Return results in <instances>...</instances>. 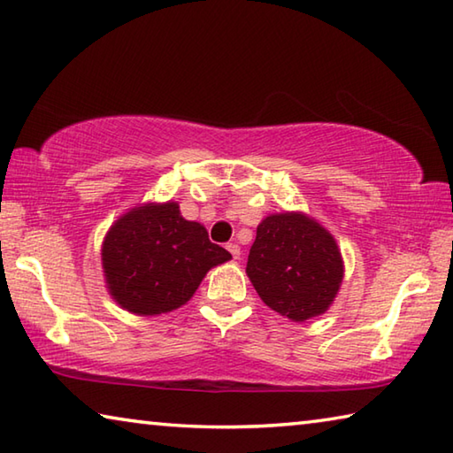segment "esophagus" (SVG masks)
<instances>
[{
	"label": "esophagus",
	"mask_w": 453,
	"mask_h": 453,
	"mask_svg": "<svg viewBox=\"0 0 453 453\" xmlns=\"http://www.w3.org/2000/svg\"><path fill=\"white\" fill-rule=\"evenodd\" d=\"M226 248H227V251H229V253L234 255V259H240V255H242L240 245H237V243H227Z\"/></svg>",
	"instance_id": "1"
}]
</instances>
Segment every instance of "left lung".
<instances>
[{"label": "left lung", "instance_id": "8db88e82", "mask_svg": "<svg viewBox=\"0 0 453 453\" xmlns=\"http://www.w3.org/2000/svg\"><path fill=\"white\" fill-rule=\"evenodd\" d=\"M245 271L267 307L303 323L331 307L344 265L334 237L319 221L285 211L257 226Z\"/></svg>", "mask_w": 453, "mask_h": 453}]
</instances>
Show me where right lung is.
<instances>
[{
    "label": "right lung",
    "mask_w": 453,
    "mask_h": 453,
    "mask_svg": "<svg viewBox=\"0 0 453 453\" xmlns=\"http://www.w3.org/2000/svg\"><path fill=\"white\" fill-rule=\"evenodd\" d=\"M106 287L122 309L150 317L192 299L211 267L232 253L211 243L176 202L144 203L114 221L103 242Z\"/></svg>",
    "instance_id": "add662e5"
}]
</instances>
